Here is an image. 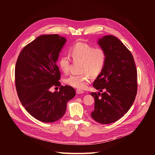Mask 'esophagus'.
Listing matches in <instances>:
<instances>
[{"instance_id": "esophagus-1", "label": "esophagus", "mask_w": 155, "mask_h": 155, "mask_svg": "<svg viewBox=\"0 0 155 155\" xmlns=\"http://www.w3.org/2000/svg\"><path fill=\"white\" fill-rule=\"evenodd\" d=\"M76 94H83V93L84 92L82 90L79 89H76Z\"/></svg>"}]
</instances>
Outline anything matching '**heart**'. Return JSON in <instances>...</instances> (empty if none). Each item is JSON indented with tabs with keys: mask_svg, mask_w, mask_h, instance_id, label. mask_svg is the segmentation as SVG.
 Returning <instances> with one entry per match:
<instances>
[{
	"mask_svg": "<svg viewBox=\"0 0 155 155\" xmlns=\"http://www.w3.org/2000/svg\"><path fill=\"white\" fill-rule=\"evenodd\" d=\"M70 55L74 61H81V71L85 73L71 75L66 79V83L79 89H85L92 79L89 73L96 75L103 69L106 62V52L101 48H94L87 43L78 42L71 46ZM70 63L69 55H63L60 57L58 65L64 73H68Z\"/></svg>",
	"mask_w": 155,
	"mask_h": 155,
	"instance_id": "heart-1",
	"label": "heart"
}]
</instances>
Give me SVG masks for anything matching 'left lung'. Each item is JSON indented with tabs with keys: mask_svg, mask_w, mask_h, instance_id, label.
<instances>
[{
	"mask_svg": "<svg viewBox=\"0 0 155 155\" xmlns=\"http://www.w3.org/2000/svg\"><path fill=\"white\" fill-rule=\"evenodd\" d=\"M106 55V62L91 92L94 109L91 117L102 124L114 122L130 110L137 92V72L131 52L117 38L106 35L97 42Z\"/></svg>",
	"mask_w": 155,
	"mask_h": 155,
	"instance_id": "1",
	"label": "left lung"
}]
</instances>
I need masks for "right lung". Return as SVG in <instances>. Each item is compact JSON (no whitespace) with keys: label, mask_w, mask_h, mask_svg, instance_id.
<instances>
[{"label":"right lung","mask_w":155,"mask_h":155,"mask_svg":"<svg viewBox=\"0 0 155 155\" xmlns=\"http://www.w3.org/2000/svg\"><path fill=\"white\" fill-rule=\"evenodd\" d=\"M66 38L58 35H45L27 45L17 59L15 78L19 99L33 117L45 123L61 119L67 103L76 95L70 86H61L60 71L57 65ZM60 86L52 93L50 87Z\"/></svg>","instance_id":"right-lung-1"}]
</instances>
